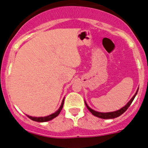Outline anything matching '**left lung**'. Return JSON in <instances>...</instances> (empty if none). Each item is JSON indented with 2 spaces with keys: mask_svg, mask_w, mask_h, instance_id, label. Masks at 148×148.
<instances>
[{
  "mask_svg": "<svg viewBox=\"0 0 148 148\" xmlns=\"http://www.w3.org/2000/svg\"><path fill=\"white\" fill-rule=\"evenodd\" d=\"M138 88L137 91H136V93H135V95L133 96V98L130 100V101L129 102V103L126 104L124 107H123L122 108H121L120 110H117V111L111 112H105H105H99L95 111V110H92L91 108H89L86 102H85V104H86V108H88V110L89 111L92 113V114H93L94 116H97V117H99V118H101V119H114V118H116V117H118V116H119L120 115L122 114L123 113H124L127 110V109L129 108V107L131 105V104L132 103L133 100H134L135 97H136V94H137V92H138Z\"/></svg>",
  "mask_w": 148,
  "mask_h": 148,
  "instance_id": "1",
  "label": "left lung"
}]
</instances>
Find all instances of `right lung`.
<instances>
[{
  "label": "right lung",
  "mask_w": 148,
  "mask_h": 148,
  "mask_svg": "<svg viewBox=\"0 0 148 148\" xmlns=\"http://www.w3.org/2000/svg\"><path fill=\"white\" fill-rule=\"evenodd\" d=\"M64 99H63V100H62V104H61L59 110H58L57 112H56L55 113L52 114L48 115V116H43V117H35V116H29V115H27V116H28L30 119L33 120V121H37V122H45V121H50V120L56 118V116H58V114L60 113L62 109V108H63V105H64Z\"/></svg>",
  "instance_id": "1"
}]
</instances>
